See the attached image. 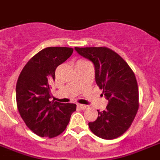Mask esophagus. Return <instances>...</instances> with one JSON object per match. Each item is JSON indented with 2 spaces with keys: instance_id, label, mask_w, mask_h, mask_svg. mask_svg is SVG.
Masks as SVG:
<instances>
[{
  "instance_id": "1",
  "label": "esophagus",
  "mask_w": 160,
  "mask_h": 160,
  "mask_svg": "<svg viewBox=\"0 0 160 160\" xmlns=\"http://www.w3.org/2000/svg\"><path fill=\"white\" fill-rule=\"evenodd\" d=\"M78 107H80L81 110H86V109H88V106L82 105V104H79V105H78Z\"/></svg>"
}]
</instances>
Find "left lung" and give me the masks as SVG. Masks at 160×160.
<instances>
[{
	"mask_svg": "<svg viewBox=\"0 0 160 160\" xmlns=\"http://www.w3.org/2000/svg\"><path fill=\"white\" fill-rule=\"evenodd\" d=\"M75 49L92 62L97 84L108 100L105 111H98V119L88 123L89 128L102 139L119 138L129 128L139 108L135 74L123 58L107 47H76Z\"/></svg>",
	"mask_w": 160,
	"mask_h": 160,
	"instance_id": "left-lung-1",
	"label": "left lung"
}]
</instances>
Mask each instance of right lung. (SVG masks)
I'll return each instance as SVG.
<instances>
[{
	"label": "right lung",
	"instance_id": "add662e5",
	"mask_svg": "<svg viewBox=\"0 0 160 160\" xmlns=\"http://www.w3.org/2000/svg\"><path fill=\"white\" fill-rule=\"evenodd\" d=\"M72 53L73 49L68 47L43 49L27 62L18 76L16 84L18 112L29 129L42 138L60 135L76 110L73 103L49 100L56 68Z\"/></svg>",
	"mask_w": 160,
	"mask_h": 160
}]
</instances>
